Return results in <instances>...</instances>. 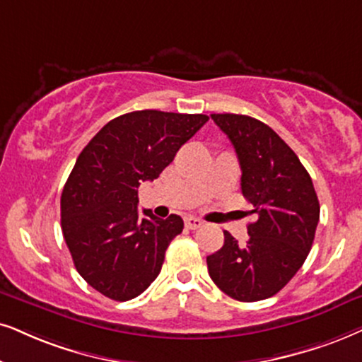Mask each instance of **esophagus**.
<instances>
[{
    "label": "esophagus",
    "mask_w": 362,
    "mask_h": 362,
    "mask_svg": "<svg viewBox=\"0 0 362 362\" xmlns=\"http://www.w3.org/2000/svg\"><path fill=\"white\" fill-rule=\"evenodd\" d=\"M204 222L200 221V218L197 217H185V227L187 228H192V230H195V228L202 227Z\"/></svg>",
    "instance_id": "1"
}]
</instances>
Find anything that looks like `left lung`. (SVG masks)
Masks as SVG:
<instances>
[{
    "label": "left lung",
    "instance_id": "left-lung-1",
    "mask_svg": "<svg viewBox=\"0 0 362 362\" xmlns=\"http://www.w3.org/2000/svg\"><path fill=\"white\" fill-rule=\"evenodd\" d=\"M210 117L234 145L255 222L247 226L245 245L223 232V245L207 257L209 274L232 299L255 303L277 294L303 267L321 207L308 170L271 127L235 113Z\"/></svg>",
    "mask_w": 362,
    "mask_h": 362
}]
</instances>
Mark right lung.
<instances>
[{"mask_svg":"<svg viewBox=\"0 0 362 362\" xmlns=\"http://www.w3.org/2000/svg\"><path fill=\"white\" fill-rule=\"evenodd\" d=\"M207 120L140 110L110 120L81 150L62 192V230L76 271L100 294L123 303L157 279L184 221L140 214L139 187L155 180Z\"/></svg>","mask_w":362,"mask_h":362,"instance_id":"obj_1","label":"right lung"}]
</instances>
